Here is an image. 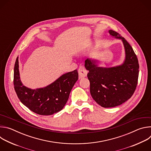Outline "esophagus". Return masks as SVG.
<instances>
[{"label": "esophagus", "instance_id": "34e87169", "mask_svg": "<svg viewBox=\"0 0 151 151\" xmlns=\"http://www.w3.org/2000/svg\"><path fill=\"white\" fill-rule=\"evenodd\" d=\"M78 73H79V79H81L82 78L87 76L88 72L85 69L84 67L80 66L78 70Z\"/></svg>", "mask_w": 151, "mask_h": 151}]
</instances>
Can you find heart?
<instances>
[{"label":"heart","mask_w":151,"mask_h":151,"mask_svg":"<svg viewBox=\"0 0 151 151\" xmlns=\"http://www.w3.org/2000/svg\"><path fill=\"white\" fill-rule=\"evenodd\" d=\"M83 51H84V49H83V48L79 49V50L77 51V52H76V54H81V53H82Z\"/></svg>","instance_id":"heart-1"}]
</instances>
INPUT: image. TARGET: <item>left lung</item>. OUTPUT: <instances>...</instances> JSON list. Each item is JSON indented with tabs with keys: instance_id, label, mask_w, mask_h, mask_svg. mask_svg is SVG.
<instances>
[{
	"instance_id": "8db88e82",
	"label": "left lung",
	"mask_w": 151,
	"mask_h": 151,
	"mask_svg": "<svg viewBox=\"0 0 151 151\" xmlns=\"http://www.w3.org/2000/svg\"><path fill=\"white\" fill-rule=\"evenodd\" d=\"M110 35L121 40L125 50L123 63L114 67L99 66L100 61L92 58L85 61L89 72L90 93L95 101L101 107H114L130 99L137 84L139 65L136 55L128 42L117 32L109 30Z\"/></svg>"
}]
</instances>
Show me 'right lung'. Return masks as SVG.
<instances>
[{"label": "right lung", "instance_id": "right-lung-1", "mask_svg": "<svg viewBox=\"0 0 151 151\" xmlns=\"http://www.w3.org/2000/svg\"><path fill=\"white\" fill-rule=\"evenodd\" d=\"M78 79L77 70L60 76L45 87L32 89L24 85L20 79L18 57L14 72V85L17 95L24 106L40 115H51L63 109L70 93Z\"/></svg>", "mask_w": 151, "mask_h": 151}]
</instances>
